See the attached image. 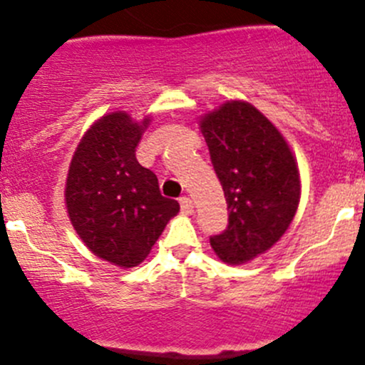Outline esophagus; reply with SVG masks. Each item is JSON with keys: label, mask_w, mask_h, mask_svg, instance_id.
Masks as SVG:
<instances>
[{"label": "esophagus", "mask_w": 365, "mask_h": 365, "mask_svg": "<svg viewBox=\"0 0 365 365\" xmlns=\"http://www.w3.org/2000/svg\"><path fill=\"white\" fill-rule=\"evenodd\" d=\"M180 206H182L183 213H192L194 212V201L190 197H180Z\"/></svg>", "instance_id": "obj_1"}]
</instances>
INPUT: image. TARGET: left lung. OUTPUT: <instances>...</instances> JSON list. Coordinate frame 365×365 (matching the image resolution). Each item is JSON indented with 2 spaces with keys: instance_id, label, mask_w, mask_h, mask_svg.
<instances>
[{
  "instance_id": "left-lung-1",
  "label": "left lung",
  "mask_w": 365,
  "mask_h": 365,
  "mask_svg": "<svg viewBox=\"0 0 365 365\" xmlns=\"http://www.w3.org/2000/svg\"><path fill=\"white\" fill-rule=\"evenodd\" d=\"M230 224L210 238L227 264H244L274 247L297 215L302 183L295 155L277 127L245 101H227L200 118Z\"/></svg>"
}]
</instances>
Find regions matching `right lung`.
Instances as JSON below:
<instances>
[{"label":"right lung","instance_id":"right-lung-1","mask_svg":"<svg viewBox=\"0 0 365 365\" xmlns=\"http://www.w3.org/2000/svg\"><path fill=\"white\" fill-rule=\"evenodd\" d=\"M152 121L113 111L81 138L65 182V206L73 230L97 257L120 268L145 261L178 201L160 194L153 171L135 159V146Z\"/></svg>","mask_w":365,"mask_h":365}]
</instances>
